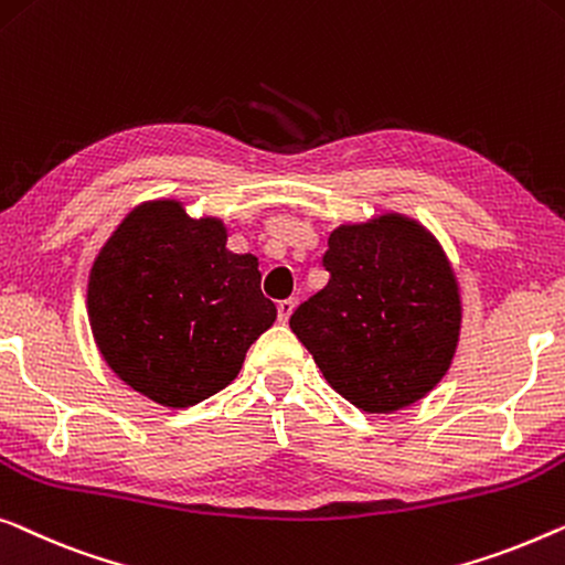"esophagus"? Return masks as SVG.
<instances>
[{
  "instance_id": "34e87169",
  "label": "esophagus",
  "mask_w": 565,
  "mask_h": 565,
  "mask_svg": "<svg viewBox=\"0 0 565 565\" xmlns=\"http://www.w3.org/2000/svg\"><path fill=\"white\" fill-rule=\"evenodd\" d=\"M292 310H296V298H285V300L277 302V318H280L282 323L292 316Z\"/></svg>"
}]
</instances>
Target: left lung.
I'll return each mask as SVG.
<instances>
[{
    "mask_svg": "<svg viewBox=\"0 0 565 565\" xmlns=\"http://www.w3.org/2000/svg\"><path fill=\"white\" fill-rule=\"evenodd\" d=\"M329 285L292 310L290 329L341 397L392 413L436 387L461 326L459 285L438 242L403 216L339 226Z\"/></svg>",
    "mask_w": 565,
    "mask_h": 565,
    "instance_id": "8db88e82",
    "label": "left lung"
}]
</instances>
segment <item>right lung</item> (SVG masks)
I'll use <instances>...</instances> for the list:
<instances>
[{"label":"right lung","instance_id":"right-lung-1","mask_svg":"<svg viewBox=\"0 0 565 565\" xmlns=\"http://www.w3.org/2000/svg\"><path fill=\"white\" fill-rule=\"evenodd\" d=\"M257 257L226 249V228L173 201L135 209L88 280V318L106 364L154 403L188 407L224 390L277 310Z\"/></svg>","mask_w":565,"mask_h":565}]
</instances>
